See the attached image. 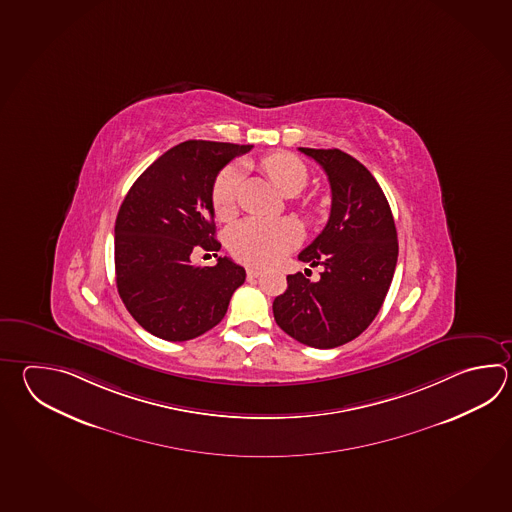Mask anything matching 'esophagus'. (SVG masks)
<instances>
[{
  "label": "esophagus",
  "mask_w": 512,
  "mask_h": 512,
  "mask_svg": "<svg viewBox=\"0 0 512 512\" xmlns=\"http://www.w3.org/2000/svg\"><path fill=\"white\" fill-rule=\"evenodd\" d=\"M246 275H248V279H257L259 275H262V270H259V268H248Z\"/></svg>",
  "instance_id": "esophagus-1"
}]
</instances>
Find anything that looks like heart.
Masks as SVG:
<instances>
[{
    "mask_svg": "<svg viewBox=\"0 0 512 512\" xmlns=\"http://www.w3.org/2000/svg\"><path fill=\"white\" fill-rule=\"evenodd\" d=\"M261 167L275 188L286 197L301 193L308 182L306 164L301 158L286 151L262 158ZM240 177V167L228 166L215 178L211 188V206L219 219H230L235 213ZM226 240L231 253L239 261L251 266H270L299 246L303 240V230L292 219L250 217L233 224Z\"/></svg>",
    "mask_w": 512,
    "mask_h": 512,
    "instance_id": "1",
    "label": "heart"
}]
</instances>
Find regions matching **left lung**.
Here are the masks:
<instances>
[{
  "instance_id": "8db88e82",
  "label": "left lung",
  "mask_w": 512,
  "mask_h": 512,
  "mask_svg": "<svg viewBox=\"0 0 512 512\" xmlns=\"http://www.w3.org/2000/svg\"><path fill=\"white\" fill-rule=\"evenodd\" d=\"M323 167L332 209L324 230L299 261L323 266L321 279L288 275L273 317L286 334L312 348H335L363 334L381 310L397 262L392 211L376 178L341 149L299 147Z\"/></svg>"
}]
</instances>
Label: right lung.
<instances>
[{
    "label": "right lung",
    "mask_w": 512,
    "mask_h": 512,
    "mask_svg": "<svg viewBox=\"0 0 512 512\" xmlns=\"http://www.w3.org/2000/svg\"><path fill=\"white\" fill-rule=\"evenodd\" d=\"M251 146L188 140L171 147L136 178L115 224L116 286L149 334L189 341L228 312L246 279L228 257L195 266L193 251H219L211 188L220 169Z\"/></svg>",
    "instance_id": "right-lung-1"
}]
</instances>
